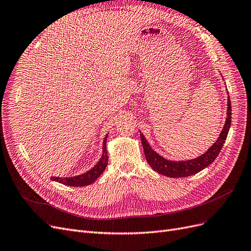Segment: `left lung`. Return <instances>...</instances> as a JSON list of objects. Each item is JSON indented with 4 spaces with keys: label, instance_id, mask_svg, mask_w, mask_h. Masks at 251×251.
I'll return each mask as SVG.
<instances>
[{
    "label": "left lung",
    "instance_id": "1",
    "mask_svg": "<svg viewBox=\"0 0 251 251\" xmlns=\"http://www.w3.org/2000/svg\"><path fill=\"white\" fill-rule=\"evenodd\" d=\"M230 124H231V103L228 96L227 117H226V125H224L222 132L219 135L218 140L211 146L208 151H205L203 154L201 155V157L193 160L180 161V162L169 161V160L164 159L160 154H158L154 151H152V149L151 148L149 142L146 141L144 136L140 133L141 142L144 150L146 161H148L150 166L154 171H157L159 174L166 176L168 177H185L192 175H196L197 172H200L205 167H208L210 164H212L215 161V159L217 158V155L221 151L224 142L226 140Z\"/></svg>",
    "mask_w": 251,
    "mask_h": 251
}]
</instances>
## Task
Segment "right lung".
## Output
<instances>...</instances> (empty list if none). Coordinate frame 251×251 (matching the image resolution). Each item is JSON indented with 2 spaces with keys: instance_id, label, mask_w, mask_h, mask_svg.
Listing matches in <instances>:
<instances>
[{
  "instance_id": "1",
  "label": "right lung",
  "mask_w": 251,
  "mask_h": 251,
  "mask_svg": "<svg viewBox=\"0 0 251 251\" xmlns=\"http://www.w3.org/2000/svg\"><path fill=\"white\" fill-rule=\"evenodd\" d=\"M108 136V135H107ZM107 136L103 139L102 144V155L100 160V162L94 166L92 169L86 172V174L77 176H72V177H57V176H51L50 178L53 180L58 181L60 184H63L66 186H72V187H83L92 184L94 180L98 179V177L102 174L103 170L106 169L107 164H108V153L106 149V142H107Z\"/></svg>"
}]
</instances>
